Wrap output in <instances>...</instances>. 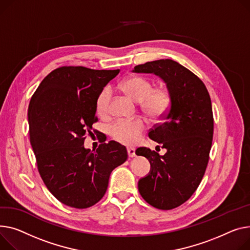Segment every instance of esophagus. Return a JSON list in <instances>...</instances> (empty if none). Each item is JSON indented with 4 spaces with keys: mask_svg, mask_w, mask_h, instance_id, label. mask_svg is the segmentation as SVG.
I'll return each mask as SVG.
<instances>
[{
    "mask_svg": "<svg viewBox=\"0 0 250 250\" xmlns=\"http://www.w3.org/2000/svg\"><path fill=\"white\" fill-rule=\"evenodd\" d=\"M127 154L129 158L136 157V149L134 147H127Z\"/></svg>",
    "mask_w": 250,
    "mask_h": 250,
    "instance_id": "esophagus-1",
    "label": "esophagus"
}]
</instances>
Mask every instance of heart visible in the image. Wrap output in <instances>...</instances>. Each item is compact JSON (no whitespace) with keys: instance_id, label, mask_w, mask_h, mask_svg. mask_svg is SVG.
<instances>
[{"instance_id":"1","label":"heart","mask_w":250,"mask_h":250,"mask_svg":"<svg viewBox=\"0 0 250 250\" xmlns=\"http://www.w3.org/2000/svg\"><path fill=\"white\" fill-rule=\"evenodd\" d=\"M121 89L132 101L142 103L145 111L153 119H160L171 105V95L165 88H154L153 82L144 76H130L121 83ZM111 98L110 87H104L97 95L95 107L99 115H105L109 110ZM146 124L142 119L122 120L109 127L111 137L122 144L132 145L140 140Z\"/></svg>"}]
</instances>
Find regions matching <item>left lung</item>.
I'll list each match as a JSON object with an SVG mask.
<instances>
[{
	"label": "left lung",
	"instance_id": "8db88e82",
	"mask_svg": "<svg viewBox=\"0 0 250 250\" xmlns=\"http://www.w3.org/2000/svg\"><path fill=\"white\" fill-rule=\"evenodd\" d=\"M132 71L161 77L171 95L163 122L148 132L167 153L160 156L142 146L136 154L151 164L138 183L142 197L155 208L174 209L193 195L207 168L214 126L210 95L200 78L171 59L137 65Z\"/></svg>",
	"mask_w": 250,
	"mask_h": 250
}]
</instances>
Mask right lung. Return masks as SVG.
I'll return each instance as SVG.
<instances>
[{"label":"right lung","mask_w":250,"mask_h":250,"mask_svg":"<svg viewBox=\"0 0 250 250\" xmlns=\"http://www.w3.org/2000/svg\"><path fill=\"white\" fill-rule=\"evenodd\" d=\"M119 73L63 66L42 80L30 101L29 134L38 171L47 189L69 207L96 204L112 170L127 159L125 146L114 141L92 151L83 146L97 122V95Z\"/></svg>","instance_id":"right-lung-1"}]
</instances>
